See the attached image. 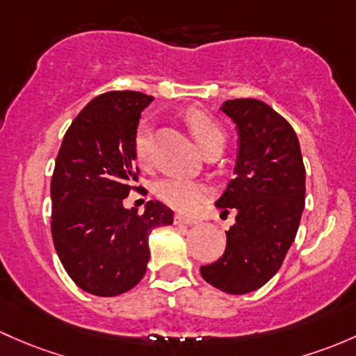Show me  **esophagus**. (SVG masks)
Wrapping results in <instances>:
<instances>
[{"mask_svg": "<svg viewBox=\"0 0 356 356\" xmlns=\"http://www.w3.org/2000/svg\"><path fill=\"white\" fill-rule=\"evenodd\" d=\"M174 223L175 225H194V223H197V220L189 218V216H184V215H175Z\"/></svg>", "mask_w": 356, "mask_h": 356, "instance_id": "obj_1", "label": "esophagus"}]
</instances>
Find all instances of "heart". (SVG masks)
<instances>
[{
	"mask_svg": "<svg viewBox=\"0 0 356 356\" xmlns=\"http://www.w3.org/2000/svg\"><path fill=\"white\" fill-rule=\"evenodd\" d=\"M186 124L204 153L211 148L223 147L225 134H223L222 126L207 112L197 109L189 111L186 115ZM134 155L138 162L143 165L149 163V159H152V129L147 121L138 126L136 134H134ZM209 194H211V189L204 182L184 177H167L155 186V196L179 211H193Z\"/></svg>",
	"mask_w": 356,
	"mask_h": 356,
	"instance_id": "obj_1",
	"label": "heart"
}]
</instances>
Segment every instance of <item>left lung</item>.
<instances>
[{
  "instance_id": "obj_1",
  "label": "left lung",
  "mask_w": 356,
  "mask_h": 356,
  "mask_svg": "<svg viewBox=\"0 0 356 356\" xmlns=\"http://www.w3.org/2000/svg\"><path fill=\"white\" fill-rule=\"evenodd\" d=\"M222 111L237 124L234 179L216 207L237 209L223 256L201 276L215 288L244 295L266 285L295 241L305 204L300 143L283 115L256 99L227 100Z\"/></svg>"
}]
</instances>
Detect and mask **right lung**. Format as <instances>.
<instances>
[{"instance_id":"obj_1","label":"right lung","mask_w":356,"mask_h":356,"mask_svg":"<svg viewBox=\"0 0 356 356\" xmlns=\"http://www.w3.org/2000/svg\"><path fill=\"white\" fill-rule=\"evenodd\" d=\"M152 95L112 90L95 97L74 118L63 138L51 179V232L56 252L81 290L115 297L147 273L148 235L172 225L174 213L148 201L143 215L126 209L138 186L134 134Z\"/></svg>"}]
</instances>
